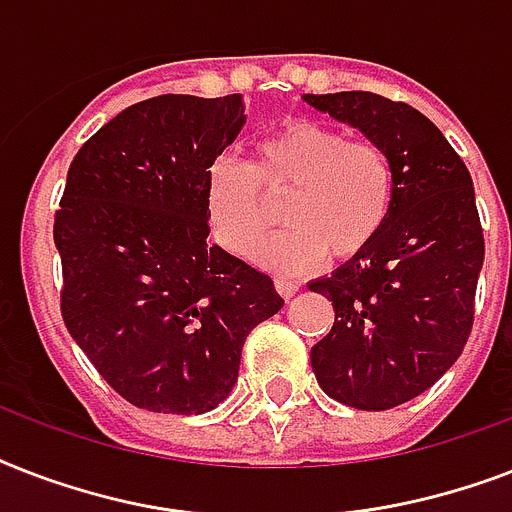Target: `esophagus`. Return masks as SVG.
<instances>
[{"label":"esophagus","instance_id":"1","mask_svg":"<svg viewBox=\"0 0 512 512\" xmlns=\"http://www.w3.org/2000/svg\"><path fill=\"white\" fill-rule=\"evenodd\" d=\"M273 287H276V292H279L284 300H289V297L297 295L300 284H297V281H292V279H276V281H273Z\"/></svg>","mask_w":512,"mask_h":512}]
</instances>
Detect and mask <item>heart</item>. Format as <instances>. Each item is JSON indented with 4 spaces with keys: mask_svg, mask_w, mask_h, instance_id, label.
<instances>
[{
    "mask_svg": "<svg viewBox=\"0 0 512 512\" xmlns=\"http://www.w3.org/2000/svg\"><path fill=\"white\" fill-rule=\"evenodd\" d=\"M281 198L288 231L260 248L257 263L276 273H300L321 255L345 263L388 223L396 172L382 146L313 119L279 124L257 143L249 167L220 156L207 172L209 220L233 255H255L272 219L267 201Z\"/></svg>",
    "mask_w": 512,
    "mask_h": 512,
    "instance_id": "obj_1",
    "label": "heart"
}]
</instances>
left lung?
I'll use <instances>...</instances> for the list:
<instances>
[{
  "label": "left lung",
  "mask_w": 512,
  "mask_h": 512,
  "mask_svg": "<svg viewBox=\"0 0 512 512\" xmlns=\"http://www.w3.org/2000/svg\"><path fill=\"white\" fill-rule=\"evenodd\" d=\"M303 98L385 148L396 172L380 236L308 284L335 308L329 335L311 348L321 390L353 409L382 412L441 380L470 337L484 265L473 177L417 108L358 90Z\"/></svg>",
  "instance_id": "8db88e82"
}]
</instances>
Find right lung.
Wrapping results in <instances>:
<instances>
[{"mask_svg":"<svg viewBox=\"0 0 512 512\" xmlns=\"http://www.w3.org/2000/svg\"><path fill=\"white\" fill-rule=\"evenodd\" d=\"M244 122L241 95H159L103 124L68 167L52 228L60 313L138 409H215L247 335L284 305L271 276L207 241V172Z\"/></svg>","mask_w":512,"mask_h":512,"instance_id":"right-lung-1","label":"right lung"}]
</instances>
